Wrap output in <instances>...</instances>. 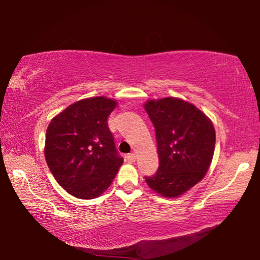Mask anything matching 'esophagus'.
Instances as JSON below:
<instances>
[{
	"mask_svg": "<svg viewBox=\"0 0 260 260\" xmlns=\"http://www.w3.org/2000/svg\"><path fill=\"white\" fill-rule=\"evenodd\" d=\"M135 159H136V156H135V153H128V155H127V160L128 161H131V162H133V161H135Z\"/></svg>",
	"mask_w": 260,
	"mask_h": 260,
	"instance_id": "1",
	"label": "esophagus"
}]
</instances>
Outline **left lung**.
I'll return each instance as SVG.
<instances>
[{
	"label": "left lung",
	"instance_id": "1",
	"mask_svg": "<svg viewBox=\"0 0 260 260\" xmlns=\"http://www.w3.org/2000/svg\"><path fill=\"white\" fill-rule=\"evenodd\" d=\"M144 109L155 127L159 166L148 186L164 197H178L204 178L212 160L215 132L195 105L166 98L148 101Z\"/></svg>",
	"mask_w": 260,
	"mask_h": 260
}]
</instances>
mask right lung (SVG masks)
<instances>
[{
  "label": "right lung",
  "mask_w": 260,
  "mask_h": 260,
  "mask_svg": "<svg viewBox=\"0 0 260 260\" xmlns=\"http://www.w3.org/2000/svg\"><path fill=\"white\" fill-rule=\"evenodd\" d=\"M116 104L103 96L81 100L48 126L45 148L48 167L56 181L77 199L99 197L124 161L108 126V117Z\"/></svg>",
  "instance_id": "1"
}]
</instances>
